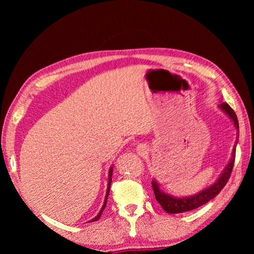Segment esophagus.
I'll return each instance as SVG.
<instances>
[{
    "label": "esophagus",
    "instance_id": "esophagus-1",
    "mask_svg": "<svg viewBox=\"0 0 254 254\" xmlns=\"http://www.w3.org/2000/svg\"><path fill=\"white\" fill-rule=\"evenodd\" d=\"M136 153L139 154V156H144V154H147V153H148L147 145L140 143V144L136 147Z\"/></svg>",
    "mask_w": 254,
    "mask_h": 254
}]
</instances>
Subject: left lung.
<instances>
[{
    "label": "left lung",
    "instance_id": "left-lung-1",
    "mask_svg": "<svg viewBox=\"0 0 254 254\" xmlns=\"http://www.w3.org/2000/svg\"><path fill=\"white\" fill-rule=\"evenodd\" d=\"M221 111H223V113H225L227 117H229L232 122H233L234 127L236 128V142L234 144V148L232 150V157L230 159V161L227 165L225 166V168L223 169L222 174L220 175L215 183H213L210 186L206 187L203 190H200L197 192L195 195H190V196H175L168 194V192H165L160 188V184H159L156 179L153 178L152 180V188H153V192L154 196H156V199L158 200V203L161 205V207L163 210L169 214H179V213H184V212H188V210H192L198 208L199 206L204 205L209 201L210 199H213L214 197H216L220 191L227 183V180L230 179V176L232 173V169H233L234 166V160H235V148L236 144H238V137H239V121L238 118H236V114L234 113V111L231 109L229 104L226 103H222L221 105H218Z\"/></svg>",
    "mask_w": 254,
    "mask_h": 254
}]
</instances>
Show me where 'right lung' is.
Returning <instances> with one entry per match:
<instances>
[{"mask_svg":"<svg viewBox=\"0 0 254 254\" xmlns=\"http://www.w3.org/2000/svg\"><path fill=\"white\" fill-rule=\"evenodd\" d=\"M112 174H113V166L111 167L110 168V170H109V182H107V189H106V195H105V199H104V204H103V206H102V208H101V210H100V213H98L95 217L93 218V220H91L89 222H95V221H97L98 218L101 217V215H102V213H103V210H104V208H105V206H106V201H107V196H109V194H110V187H111V183H112Z\"/></svg>","mask_w":254,"mask_h":254,"instance_id":"obj_1","label":"right lung"}]
</instances>
